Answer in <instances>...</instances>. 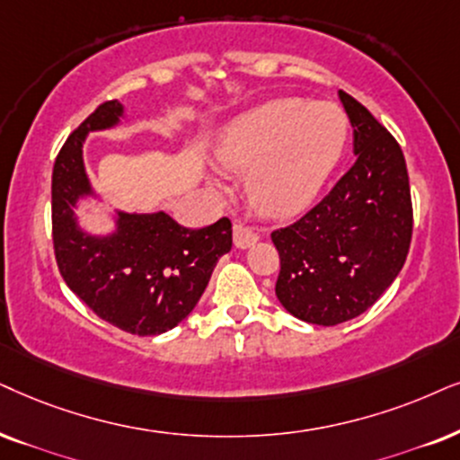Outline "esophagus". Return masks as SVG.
Listing matches in <instances>:
<instances>
[{
	"mask_svg": "<svg viewBox=\"0 0 460 460\" xmlns=\"http://www.w3.org/2000/svg\"><path fill=\"white\" fill-rule=\"evenodd\" d=\"M257 240H259V235L254 234L250 226H243L240 223L234 225V243L237 248H250Z\"/></svg>",
	"mask_w": 460,
	"mask_h": 460,
	"instance_id": "1",
	"label": "esophagus"
}]
</instances>
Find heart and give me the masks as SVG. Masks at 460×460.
<instances>
[{"label":"heart","instance_id":"heart-1","mask_svg":"<svg viewBox=\"0 0 460 460\" xmlns=\"http://www.w3.org/2000/svg\"><path fill=\"white\" fill-rule=\"evenodd\" d=\"M346 142L348 119L335 103L284 97L237 119L217 156L226 170L248 172V197L261 214L287 218L316 199Z\"/></svg>","mask_w":460,"mask_h":460}]
</instances>
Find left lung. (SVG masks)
Listing matches in <instances>:
<instances>
[{
  "mask_svg": "<svg viewBox=\"0 0 460 460\" xmlns=\"http://www.w3.org/2000/svg\"><path fill=\"white\" fill-rule=\"evenodd\" d=\"M357 161L297 223L276 229V295L299 321L333 327L369 310L408 259L411 195L403 153L363 103L340 91Z\"/></svg>",
  "mask_w": 460,
  "mask_h": 460,
  "instance_id": "8db88e82",
  "label": "left lung"
}]
</instances>
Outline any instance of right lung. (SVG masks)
<instances>
[{"mask_svg": "<svg viewBox=\"0 0 460 460\" xmlns=\"http://www.w3.org/2000/svg\"><path fill=\"white\" fill-rule=\"evenodd\" d=\"M123 106L103 102L66 139L52 167V243L63 280L102 321L133 335H159L193 312L218 259L231 250V220L187 229L170 214L116 212V229L91 235L74 208L91 197L83 144L119 125Z\"/></svg>", "mask_w": 460, "mask_h": 460, "instance_id": "obj_1", "label": "right lung"}]
</instances>
